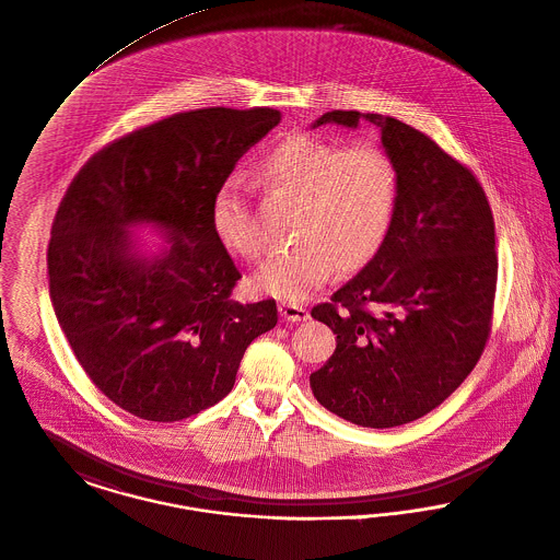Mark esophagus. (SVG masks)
Wrapping results in <instances>:
<instances>
[{
  "mask_svg": "<svg viewBox=\"0 0 560 560\" xmlns=\"http://www.w3.org/2000/svg\"><path fill=\"white\" fill-rule=\"evenodd\" d=\"M279 313L285 322H294V324L308 319V311L302 304H294V302H281Z\"/></svg>",
  "mask_w": 560,
  "mask_h": 560,
  "instance_id": "34e87169",
  "label": "esophagus"
}]
</instances>
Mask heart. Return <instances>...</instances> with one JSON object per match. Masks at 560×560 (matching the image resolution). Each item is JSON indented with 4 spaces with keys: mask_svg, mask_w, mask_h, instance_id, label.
<instances>
[{
    "mask_svg": "<svg viewBox=\"0 0 560 560\" xmlns=\"http://www.w3.org/2000/svg\"><path fill=\"white\" fill-rule=\"evenodd\" d=\"M266 190L296 200L294 247L270 256L252 277L256 292L304 300L331 272L358 270L385 245L399 200V166L372 143L342 148L313 132H292L268 148L256 165ZM211 226L238 258L262 254L247 186L232 175L211 202Z\"/></svg>",
    "mask_w": 560,
    "mask_h": 560,
    "instance_id": "heart-1",
    "label": "heart"
}]
</instances>
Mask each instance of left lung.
Segmentation results:
<instances>
[{
  "label": "left lung",
  "instance_id": "8db88e82",
  "mask_svg": "<svg viewBox=\"0 0 560 560\" xmlns=\"http://www.w3.org/2000/svg\"><path fill=\"white\" fill-rule=\"evenodd\" d=\"M368 120L399 166L394 226L381 252L311 317L336 351L311 374L329 412L362 428L421 419L480 360L497 285L494 222L482 186L433 139L381 114L334 109L313 122Z\"/></svg>",
  "mask_w": 560,
  "mask_h": 560
}]
</instances>
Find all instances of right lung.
I'll list each match as a JSON object with an SVG mask.
<instances>
[{
	"mask_svg": "<svg viewBox=\"0 0 560 560\" xmlns=\"http://www.w3.org/2000/svg\"><path fill=\"white\" fill-rule=\"evenodd\" d=\"M279 122L270 107L173 114L105 145L67 188L48 245L55 315L95 387L139 419L171 423L218 404L252 340L277 326L275 300H232L241 272L211 202ZM137 225L166 247L143 253Z\"/></svg>",
	"mask_w": 560,
	"mask_h": 560,
	"instance_id": "right-lung-1",
	"label": "right lung"
}]
</instances>
